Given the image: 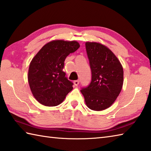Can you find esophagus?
<instances>
[{"label":"esophagus","mask_w":151,"mask_h":151,"mask_svg":"<svg viewBox=\"0 0 151 151\" xmlns=\"http://www.w3.org/2000/svg\"><path fill=\"white\" fill-rule=\"evenodd\" d=\"M78 84H79V81H78V80H77V81H74V84H75L76 86H78Z\"/></svg>","instance_id":"34e87169"}]
</instances>
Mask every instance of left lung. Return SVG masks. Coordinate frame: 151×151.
I'll return each instance as SVG.
<instances>
[{"instance_id": "8db88e82", "label": "left lung", "mask_w": 151, "mask_h": 151, "mask_svg": "<svg viewBox=\"0 0 151 151\" xmlns=\"http://www.w3.org/2000/svg\"><path fill=\"white\" fill-rule=\"evenodd\" d=\"M91 81L81 90L88 107L93 111L109 108L122 90L123 68L111 50L97 42L86 43Z\"/></svg>"}]
</instances>
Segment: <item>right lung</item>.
I'll return each instance as SVG.
<instances>
[{
    "label": "right lung",
    "instance_id": "1",
    "mask_svg": "<svg viewBox=\"0 0 151 151\" xmlns=\"http://www.w3.org/2000/svg\"><path fill=\"white\" fill-rule=\"evenodd\" d=\"M79 47L76 41L53 40L45 44L32 60L28 82L32 95L42 105H60L73 90V83L63 71L64 61Z\"/></svg>",
    "mask_w": 151,
    "mask_h": 151
}]
</instances>
